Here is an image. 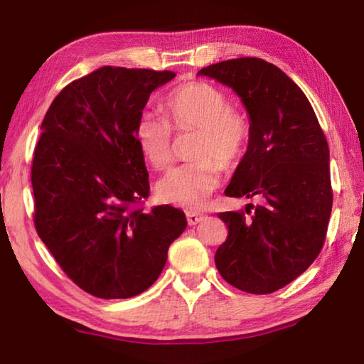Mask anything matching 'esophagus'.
I'll list each match as a JSON object with an SVG mask.
<instances>
[{"instance_id":"esophagus-1","label":"esophagus","mask_w":364,"mask_h":364,"mask_svg":"<svg viewBox=\"0 0 364 364\" xmlns=\"http://www.w3.org/2000/svg\"><path fill=\"white\" fill-rule=\"evenodd\" d=\"M186 218H188V223L191 226H194L197 223H200V221L205 218V215L204 213H197V212H188L186 213Z\"/></svg>"}]
</instances>
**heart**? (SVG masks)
I'll use <instances>...</instances> for the list:
<instances>
[{
    "label": "heart",
    "mask_w": 364,
    "mask_h": 364,
    "mask_svg": "<svg viewBox=\"0 0 364 364\" xmlns=\"http://www.w3.org/2000/svg\"><path fill=\"white\" fill-rule=\"evenodd\" d=\"M164 114L165 119L149 112L141 115L134 138L146 162L165 170L175 159L173 132H196L189 154L193 162L171 170L156 183L159 200L196 210L218 186L220 170L237 167L247 154L250 120L242 109L228 104L223 90L205 80L176 86L165 97Z\"/></svg>",
    "instance_id": "1"
}]
</instances>
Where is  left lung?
Here are the masks:
<instances>
[{
	"instance_id": "1",
	"label": "left lung",
	"mask_w": 364,
	"mask_h": 364,
	"mask_svg": "<svg viewBox=\"0 0 364 364\" xmlns=\"http://www.w3.org/2000/svg\"><path fill=\"white\" fill-rule=\"evenodd\" d=\"M199 75L231 86L250 117L249 149L225 194L262 199L245 207L247 220L242 212L218 213L228 237L215 264L239 291L271 294L299 278L323 249L332 210L328 141L304 91L274 64L237 58Z\"/></svg>"
}]
</instances>
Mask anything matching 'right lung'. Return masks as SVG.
<instances>
[{"mask_svg": "<svg viewBox=\"0 0 364 364\" xmlns=\"http://www.w3.org/2000/svg\"><path fill=\"white\" fill-rule=\"evenodd\" d=\"M170 70L106 65L54 97L35 146L36 232L64 273L95 297L130 299L149 289L170 244L186 228L183 210H144L149 175L134 125Z\"/></svg>", "mask_w": 364, "mask_h": 364, "instance_id": "right-lung-1", "label": "right lung"}]
</instances>
